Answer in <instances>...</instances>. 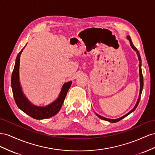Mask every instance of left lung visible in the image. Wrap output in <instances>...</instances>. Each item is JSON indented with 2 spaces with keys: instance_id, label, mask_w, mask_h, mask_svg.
I'll return each mask as SVG.
<instances>
[{
  "instance_id": "8db88e82",
  "label": "left lung",
  "mask_w": 155,
  "mask_h": 155,
  "mask_svg": "<svg viewBox=\"0 0 155 155\" xmlns=\"http://www.w3.org/2000/svg\"><path fill=\"white\" fill-rule=\"evenodd\" d=\"M127 39H129V41H130V46L132 47V49H133L134 51H136L137 55H138V60H139V73H140V94H139V97H138V100H137V102L134 106V107L132 108L130 111L129 112H128L127 114H125V116H123L119 118H117V119H108V118H107V117H104L103 116H100V115L97 114L95 113V114L97 115V116H98L99 117H100L101 119H103V120H105V121H109V122H111V123H116V122H118L120 120H121L122 119L125 118L126 116H127L128 115H129L130 113H132L133 111H134V110L137 108V107H138V105L139 104V102H140V98H141V92H142V90H143V75H142V71H141V56L140 55V53H139V51H138V49L134 47V45H133V43H132V41H131V39H130V37L129 36H127Z\"/></svg>"
}]
</instances>
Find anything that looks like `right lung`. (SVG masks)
I'll list each match as a JSON object with an SVG mask.
<instances>
[{"instance_id":"1","label":"right lung","mask_w":155,"mask_h":155,"mask_svg":"<svg viewBox=\"0 0 155 155\" xmlns=\"http://www.w3.org/2000/svg\"><path fill=\"white\" fill-rule=\"evenodd\" d=\"M26 45L17 54L15 60L14 71L12 74V89L13 95L17 107L30 117L36 119H44L54 116L58 113L63 104L65 96L71 85L72 81H69L64 84L61 87L60 94L55 101L51 104L44 107H39L33 104L25 96L22 90V87L19 81V65L20 56Z\"/></svg>"}]
</instances>
